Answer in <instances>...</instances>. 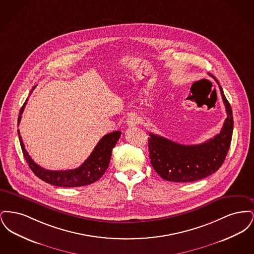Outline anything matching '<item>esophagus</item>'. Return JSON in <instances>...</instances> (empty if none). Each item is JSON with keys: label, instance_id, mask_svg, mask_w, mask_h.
<instances>
[{"label": "esophagus", "instance_id": "1", "mask_svg": "<svg viewBox=\"0 0 254 254\" xmlns=\"http://www.w3.org/2000/svg\"><path fill=\"white\" fill-rule=\"evenodd\" d=\"M139 122H140V119H139V117L137 116V114L131 113V114L128 115V117H127V125L129 127H132L134 126L138 125Z\"/></svg>", "mask_w": 254, "mask_h": 254}]
</instances>
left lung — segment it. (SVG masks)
Listing matches in <instances>:
<instances>
[{"label":"left lung","instance_id":"obj_1","mask_svg":"<svg viewBox=\"0 0 254 254\" xmlns=\"http://www.w3.org/2000/svg\"><path fill=\"white\" fill-rule=\"evenodd\" d=\"M211 77L219 85L228 115L219 134L205 143L186 145L149 133L150 163L164 180L177 183L201 180L217 171L226 159L233 131L232 110L217 79Z\"/></svg>","mask_w":254,"mask_h":254}]
</instances>
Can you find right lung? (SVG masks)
Segmentation results:
<instances>
[{
  "label": "right lung",
  "instance_id": "right-lung-1",
  "mask_svg": "<svg viewBox=\"0 0 254 254\" xmlns=\"http://www.w3.org/2000/svg\"><path fill=\"white\" fill-rule=\"evenodd\" d=\"M35 86H33L30 93L33 91ZM27 99L24 102V106L20 110L18 117V126L21 122L22 114L24 111ZM121 131L116 130L113 132L105 135L97 144L95 148L89 155V157L77 169H68V170H49L43 169L31 159L28 152L24 148V143L20 131L18 129V135L23 154L33 173L39 177L41 180L56 186V187H64V188H77L90 185L97 180H99L107 169L109 168L110 157L112 153V148L115 146L117 141L120 139Z\"/></svg>",
  "mask_w": 254,
  "mask_h": 254
}]
</instances>
